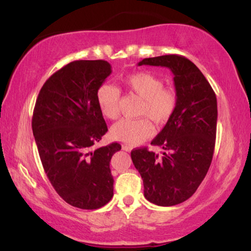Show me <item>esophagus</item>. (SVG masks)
I'll list each match as a JSON object with an SVG mask.
<instances>
[{
  "label": "esophagus",
  "instance_id": "obj_1",
  "mask_svg": "<svg viewBox=\"0 0 251 251\" xmlns=\"http://www.w3.org/2000/svg\"><path fill=\"white\" fill-rule=\"evenodd\" d=\"M122 149L125 150V151H126V152H130V151L132 150V146L128 145V144H125V145H122Z\"/></svg>",
  "mask_w": 251,
  "mask_h": 251
}]
</instances>
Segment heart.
I'll return each mask as SVG.
<instances>
[{"label":"heart","mask_w":251,"mask_h":251,"mask_svg":"<svg viewBox=\"0 0 251 251\" xmlns=\"http://www.w3.org/2000/svg\"><path fill=\"white\" fill-rule=\"evenodd\" d=\"M125 87L142 98L138 107L139 119H125L112 128V136L120 142L139 144L153 135L152 119L156 125H164L176 111L178 96L175 89L163 87V80L147 72L130 74L122 80ZM119 88L109 83H102L96 92V100L101 114L109 120L119 116ZM148 118H146V116Z\"/></svg>","instance_id":"1"}]
</instances>
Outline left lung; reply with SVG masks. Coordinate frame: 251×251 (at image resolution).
I'll use <instances>...</instances> for the list:
<instances>
[{
	"mask_svg": "<svg viewBox=\"0 0 251 251\" xmlns=\"http://www.w3.org/2000/svg\"><path fill=\"white\" fill-rule=\"evenodd\" d=\"M170 68L178 104L151 145L131 151L144 184V195L154 204L169 207L186 201L198 190L210 167L217 129V98L201 71L179 54L145 58L138 64Z\"/></svg>",
	"mask_w": 251,
	"mask_h": 251,
	"instance_id": "left-lung-1",
	"label": "left lung"
}]
</instances>
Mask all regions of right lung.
Segmentation results:
<instances>
[{"mask_svg": "<svg viewBox=\"0 0 251 251\" xmlns=\"http://www.w3.org/2000/svg\"><path fill=\"white\" fill-rule=\"evenodd\" d=\"M111 73L106 60L72 61L46 81L33 112V135L51 185L68 204L87 210L113 198L109 162L121 145L95 147L108 130L96 92Z\"/></svg>", "mask_w": 251, "mask_h": 251, "instance_id": "1", "label": "right lung"}]
</instances>
